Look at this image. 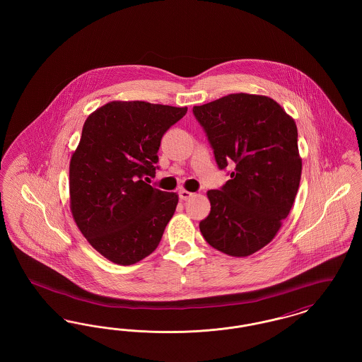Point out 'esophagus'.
<instances>
[{"instance_id":"obj_1","label":"esophagus","mask_w":362,"mask_h":362,"mask_svg":"<svg viewBox=\"0 0 362 362\" xmlns=\"http://www.w3.org/2000/svg\"><path fill=\"white\" fill-rule=\"evenodd\" d=\"M192 195H194V194L189 192L187 189H180V191H179V198H180L182 201H187Z\"/></svg>"}]
</instances>
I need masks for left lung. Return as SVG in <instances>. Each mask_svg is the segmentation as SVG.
<instances>
[{
    "mask_svg": "<svg viewBox=\"0 0 362 362\" xmlns=\"http://www.w3.org/2000/svg\"><path fill=\"white\" fill-rule=\"evenodd\" d=\"M192 112L218 167L235 163L224 187L207 191L210 213L199 223L201 233L217 251L250 257L276 238L298 191L296 122L274 99L250 93H230Z\"/></svg>",
    "mask_w": 362,
    "mask_h": 362,
    "instance_id": "8db88e82",
    "label": "left lung"
}]
</instances>
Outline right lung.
Segmentation results:
<instances>
[{
	"mask_svg": "<svg viewBox=\"0 0 362 362\" xmlns=\"http://www.w3.org/2000/svg\"><path fill=\"white\" fill-rule=\"evenodd\" d=\"M187 107L114 100L95 110L69 164L73 220L88 243L115 264L151 255L179 197L142 180L152 176L164 133Z\"/></svg>",
	"mask_w": 362,
	"mask_h": 362,
	"instance_id": "right-lung-1",
	"label": "right lung"
}]
</instances>
